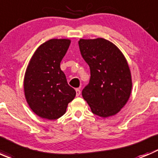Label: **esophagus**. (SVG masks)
<instances>
[{
  "mask_svg": "<svg viewBox=\"0 0 158 158\" xmlns=\"http://www.w3.org/2000/svg\"><path fill=\"white\" fill-rule=\"evenodd\" d=\"M76 96H79V95H80V94H81L80 89H76Z\"/></svg>",
  "mask_w": 158,
  "mask_h": 158,
  "instance_id": "1",
  "label": "esophagus"
}]
</instances>
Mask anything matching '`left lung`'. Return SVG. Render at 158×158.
Instances as JSON below:
<instances>
[{
    "instance_id": "left-lung-1",
    "label": "left lung",
    "mask_w": 158,
    "mask_h": 158,
    "mask_svg": "<svg viewBox=\"0 0 158 158\" xmlns=\"http://www.w3.org/2000/svg\"><path fill=\"white\" fill-rule=\"evenodd\" d=\"M79 45L91 73L82 97L93 114L102 118L114 115L126 105L131 93L127 60L113 43L103 38L80 39Z\"/></svg>"
}]
</instances>
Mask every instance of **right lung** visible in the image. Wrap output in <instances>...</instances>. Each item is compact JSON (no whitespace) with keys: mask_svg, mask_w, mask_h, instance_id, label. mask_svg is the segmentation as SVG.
I'll list each match as a JSON object with an SVG mask.
<instances>
[{"mask_svg":"<svg viewBox=\"0 0 158 158\" xmlns=\"http://www.w3.org/2000/svg\"><path fill=\"white\" fill-rule=\"evenodd\" d=\"M71 40L51 39L41 44L30 59L23 79L29 107L42 118L54 120L66 113L76 91L67 83L60 69Z\"/></svg>","mask_w":158,"mask_h":158,"instance_id":"1","label":"right lung"}]
</instances>
